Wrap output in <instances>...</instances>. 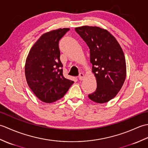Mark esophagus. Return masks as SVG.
Segmentation results:
<instances>
[{"label":"esophagus","mask_w":148,"mask_h":148,"mask_svg":"<svg viewBox=\"0 0 148 148\" xmlns=\"http://www.w3.org/2000/svg\"><path fill=\"white\" fill-rule=\"evenodd\" d=\"M84 74L83 73H82V72H81L79 75V79L81 81L83 80L84 79Z\"/></svg>","instance_id":"34e87169"}]
</instances>
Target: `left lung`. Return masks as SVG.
Listing matches in <instances>:
<instances>
[{"instance_id": "left-lung-1", "label": "left lung", "mask_w": 148, "mask_h": 148, "mask_svg": "<svg viewBox=\"0 0 148 148\" xmlns=\"http://www.w3.org/2000/svg\"><path fill=\"white\" fill-rule=\"evenodd\" d=\"M75 30L89 47L97 81V89L88 95L89 99L99 103L108 102L117 95L126 78L124 53L115 37L106 29L82 26Z\"/></svg>"}]
</instances>
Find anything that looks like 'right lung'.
I'll list each match as a JSON object with an SVG mask.
<instances>
[{
	"mask_svg": "<svg viewBox=\"0 0 148 148\" xmlns=\"http://www.w3.org/2000/svg\"><path fill=\"white\" fill-rule=\"evenodd\" d=\"M64 28L40 37L28 55L25 73L28 85L41 101L52 103L61 99L74 83L63 75L59 40L68 31Z\"/></svg>",
	"mask_w": 148,
	"mask_h": 148,
	"instance_id": "obj_1",
	"label": "right lung"
}]
</instances>
